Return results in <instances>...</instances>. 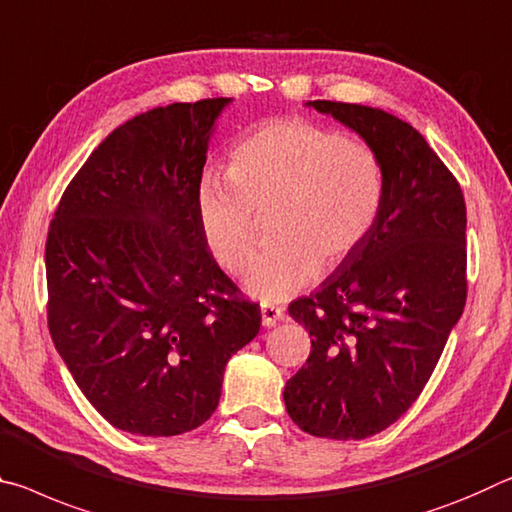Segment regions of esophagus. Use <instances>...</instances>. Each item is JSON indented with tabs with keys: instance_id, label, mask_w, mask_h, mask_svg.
Returning a JSON list of instances; mask_svg holds the SVG:
<instances>
[{
	"instance_id": "esophagus-1",
	"label": "esophagus",
	"mask_w": 512,
	"mask_h": 512,
	"mask_svg": "<svg viewBox=\"0 0 512 512\" xmlns=\"http://www.w3.org/2000/svg\"><path fill=\"white\" fill-rule=\"evenodd\" d=\"M281 320H283V308L272 306V304L261 306V322L263 326H267V329H270V326H276V322Z\"/></svg>"
}]
</instances>
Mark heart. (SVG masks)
<instances>
[{
    "mask_svg": "<svg viewBox=\"0 0 512 512\" xmlns=\"http://www.w3.org/2000/svg\"><path fill=\"white\" fill-rule=\"evenodd\" d=\"M229 179L206 174L195 192L197 222L224 270L245 272L256 249V215L270 213L274 240L256 258L245 290L281 304L338 267L370 236L381 213L385 174L363 140L342 138L304 117L265 122L238 142Z\"/></svg>",
    "mask_w": 512,
    "mask_h": 512,
    "instance_id": "obj_1",
    "label": "heart"
}]
</instances>
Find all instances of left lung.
<instances>
[{"instance_id":"8db88e82","label":"left lung","mask_w":512,"mask_h":512,"mask_svg":"<svg viewBox=\"0 0 512 512\" xmlns=\"http://www.w3.org/2000/svg\"><path fill=\"white\" fill-rule=\"evenodd\" d=\"M381 158L385 190L367 240L288 313L311 356L283 390L301 431L363 440L395 424L438 365L467 297L463 190L420 131L360 104L308 102Z\"/></svg>"}]
</instances>
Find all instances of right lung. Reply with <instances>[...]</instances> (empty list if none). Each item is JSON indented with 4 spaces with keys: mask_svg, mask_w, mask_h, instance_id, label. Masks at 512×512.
<instances>
[{
    "mask_svg": "<svg viewBox=\"0 0 512 512\" xmlns=\"http://www.w3.org/2000/svg\"><path fill=\"white\" fill-rule=\"evenodd\" d=\"M231 99L124 122L83 163L49 224L54 347L115 429L167 438L215 413L224 367L261 329L201 236L195 192Z\"/></svg>",
    "mask_w": 512,
    "mask_h": 512,
    "instance_id": "1",
    "label": "right lung"
}]
</instances>
